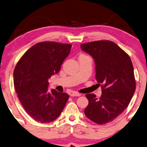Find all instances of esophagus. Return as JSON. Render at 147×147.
<instances>
[{"label": "esophagus", "mask_w": 147, "mask_h": 147, "mask_svg": "<svg viewBox=\"0 0 147 147\" xmlns=\"http://www.w3.org/2000/svg\"><path fill=\"white\" fill-rule=\"evenodd\" d=\"M70 95L71 96V97H79V96L81 95V94L79 93H77V92L72 91V92H71Z\"/></svg>", "instance_id": "1"}]
</instances>
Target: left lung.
Listing matches in <instances>:
<instances>
[{"label":"left lung","mask_w":147,"mask_h":147,"mask_svg":"<svg viewBox=\"0 0 147 147\" xmlns=\"http://www.w3.org/2000/svg\"><path fill=\"white\" fill-rule=\"evenodd\" d=\"M83 51L95 59V78L101 94H86L88 105L84 114L90 121L103 125L112 122L126 109L136 90L134 67L129 56L108 40L82 43Z\"/></svg>","instance_id":"obj_1"}]
</instances>
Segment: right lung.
<instances>
[{"instance_id":"1","label":"right lung","mask_w":147,"mask_h":147,"mask_svg":"<svg viewBox=\"0 0 147 147\" xmlns=\"http://www.w3.org/2000/svg\"><path fill=\"white\" fill-rule=\"evenodd\" d=\"M71 44L54 41L36 43L24 54L13 71V83L20 101L28 115L41 123L55 120L69 96L48 90V79L59 73Z\"/></svg>"}]
</instances>
